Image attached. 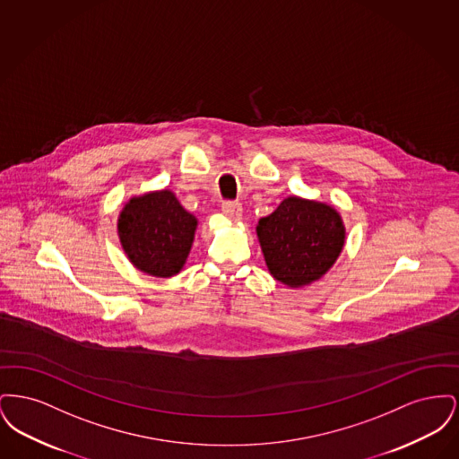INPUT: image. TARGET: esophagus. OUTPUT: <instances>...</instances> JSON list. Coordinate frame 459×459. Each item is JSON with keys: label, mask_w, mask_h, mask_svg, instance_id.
Returning <instances> with one entry per match:
<instances>
[{"label": "esophagus", "mask_w": 459, "mask_h": 459, "mask_svg": "<svg viewBox=\"0 0 459 459\" xmlns=\"http://www.w3.org/2000/svg\"><path fill=\"white\" fill-rule=\"evenodd\" d=\"M221 212L223 215H227L229 219L239 220L242 215V208L238 201H223L221 203Z\"/></svg>", "instance_id": "esophagus-1"}]
</instances>
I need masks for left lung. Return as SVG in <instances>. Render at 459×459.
<instances>
[{"instance_id":"obj_1","label":"left lung","mask_w":459,"mask_h":459,"mask_svg":"<svg viewBox=\"0 0 459 459\" xmlns=\"http://www.w3.org/2000/svg\"><path fill=\"white\" fill-rule=\"evenodd\" d=\"M258 238L270 273L290 287L320 279L344 246V225L328 204L287 197L260 220Z\"/></svg>"}]
</instances>
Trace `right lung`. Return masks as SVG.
Returning <instances> with one entry per match:
<instances>
[{
	"instance_id": "1",
	"label": "right lung",
	"mask_w": 459,
	"mask_h": 459,
	"mask_svg": "<svg viewBox=\"0 0 459 459\" xmlns=\"http://www.w3.org/2000/svg\"><path fill=\"white\" fill-rule=\"evenodd\" d=\"M196 219L170 191L131 199L118 219L122 246L139 270L154 277L178 273L189 255Z\"/></svg>"
}]
</instances>
